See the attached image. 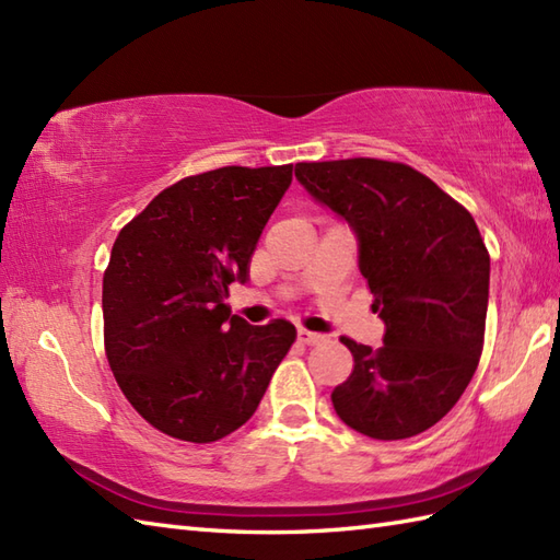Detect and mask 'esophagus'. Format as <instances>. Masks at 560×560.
I'll return each instance as SVG.
<instances>
[{"mask_svg": "<svg viewBox=\"0 0 560 560\" xmlns=\"http://www.w3.org/2000/svg\"><path fill=\"white\" fill-rule=\"evenodd\" d=\"M299 341L301 343H307V347H315V343H319V341H325V337L323 335H315V331H307V329H299Z\"/></svg>", "mask_w": 560, "mask_h": 560, "instance_id": "1", "label": "esophagus"}]
</instances>
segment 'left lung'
<instances>
[{
	"instance_id": "1",
	"label": "left lung",
	"mask_w": 560,
	"mask_h": 560,
	"mask_svg": "<svg viewBox=\"0 0 560 560\" xmlns=\"http://www.w3.org/2000/svg\"><path fill=\"white\" fill-rule=\"evenodd\" d=\"M295 177L355 231L385 323L380 349L341 337L353 371L331 392L335 411L368 438L419 435L455 407L483 351L491 257L477 221L407 163H299Z\"/></svg>"
}]
</instances>
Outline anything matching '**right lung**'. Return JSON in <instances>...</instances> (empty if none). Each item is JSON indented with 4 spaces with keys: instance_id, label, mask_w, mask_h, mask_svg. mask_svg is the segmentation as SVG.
<instances>
[{
    "instance_id": "1",
    "label": "right lung",
    "mask_w": 560,
    "mask_h": 560,
    "mask_svg": "<svg viewBox=\"0 0 560 560\" xmlns=\"http://www.w3.org/2000/svg\"><path fill=\"white\" fill-rule=\"evenodd\" d=\"M293 180V165H225L165 187L117 235L103 339L122 395L156 431L213 443L259 407L295 341L287 319L231 315L229 287Z\"/></svg>"
}]
</instances>
